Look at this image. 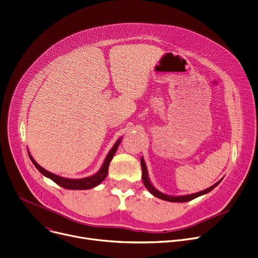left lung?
Returning <instances> with one entry per match:
<instances>
[{
	"label": "left lung",
	"instance_id": "8db88e82",
	"mask_svg": "<svg viewBox=\"0 0 258 258\" xmlns=\"http://www.w3.org/2000/svg\"><path fill=\"white\" fill-rule=\"evenodd\" d=\"M141 167H142V179H143L144 185L146 186L147 190H148V191H149L153 196H156V197H158V198H160V199H163V200H166V201H171V202H186V201L193 200V199H195V198H197V197H199V196H201V195H203V194H207V193L211 192V191L213 190V188H215V187H216V186L221 182V180H220V181L216 182L214 185H212L211 187L207 188V190L201 191V192H198V193H195V194L185 195V196H178V197L168 196V195H165V194H163V193L159 192V191L157 190V188H154V187L152 186V184L150 183V181H149V179H148V174H147V170H146V165H145V163H144L143 158L141 159Z\"/></svg>",
	"mask_w": 258,
	"mask_h": 258
}]
</instances>
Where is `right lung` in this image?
I'll return each mask as SVG.
<instances>
[{"mask_svg": "<svg viewBox=\"0 0 258 258\" xmlns=\"http://www.w3.org/2000/svg\"><path fill=\"white\" fill-rule=\"evenodd\" d=\"M121 140H118L117 143L113 146V148L111 149V151L109 152V154L107 156L105 162H104V165H102V167L100 168V170L98 171V172L96 174H94L93 176H90V177H87V178H82V179H70V178H64V177H60L56 174H53L48 172V171H46L45 169H43L42 167H40L35 161H34V159L30 156L29 153V157L32 161V163L34 164V166H35L37 168V170L39 171V172L41 174H43L44 176L50 178L53 181H55L58 185L64 187V188H68V190H88V188H92L94 186H96L97 184H99L102 180H104L108 174V169H109V165H110V162L112 161L114 154L119 146V143Z\"/></svg>", "mask_w": 258, "mask_h": 258, "instance_id": "obj_1", "label": "right lung"}]
</instances>
